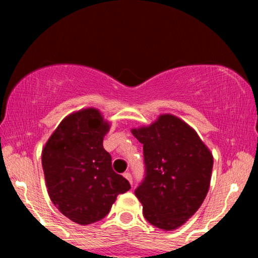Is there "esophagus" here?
Instances as JSON below:
<instances>
[{
    "instance_id": "34e87169",
    "label": "esophagus",
    "mask_w": 258,
    "mask_h": 258,
    "mask_svg": "<svg viewBox=\"0 0 258 258\" xmlns=\"http://www.w3.org/2000/svg\"><path fill=\"white\" fill-rule=\"evenodd\" d=\"M123 177H125V178H126L127 180H128V182L132 184V174H131V173H130V172H125V173H123Z\"/></svg>"
}]
</instances>
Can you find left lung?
<instances>
[{
    "label": "left lung",
    "instance_id": "left-lung-1",
    "mask_svg": "<svg viewBox=\"0 0 258 258\" xmlns=\"http://www.w3.org/2000/svg\"><path fill=\"white\" fill-rule=\"evenodd\" d=\"M143 144L146 178L135 194L150 224L174 230L205 200L214 156L193 127L172 114L131 130Z\"/></svg>",
    "mask_w": 258,
    "mask_h": 258
}]
</instances>
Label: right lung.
Wrapping results in <instances>:
<instances>
[{"label":"right lung","mask_w":258,"mask_h":258,"mask_svg":"<svg viewBox=\"0 0 258 258\" xmlns=\"http://www.w3.org/2000/svg\"><path fill=\"white\" fill-rule=\"evenodd\" d=\"M109 121L96 108L65 116L42 149V168L52 203L80 226L104 218L117 195L131 189L115 173L111 156L103 148Z\"/></svg>","instance_id":"obj_1"}]
</instances>
